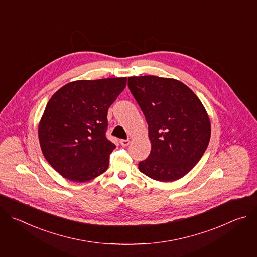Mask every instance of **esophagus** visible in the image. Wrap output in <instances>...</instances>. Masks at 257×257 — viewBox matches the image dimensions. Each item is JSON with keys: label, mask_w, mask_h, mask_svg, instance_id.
Returning <instances> with one entry per match:
<instances>
[{"label": "esophagus", "mask_w": 257, "mask_h": 257, "mask_svg": "<svg viewBox=\"0 0 257 257\" xmlns=\"http://www.w3.org/2000/svg\"><path fill=\"white\" fill-rule=\"evenodd\" d=\"M120 143H121V145H123V146H127V145L130 143V140H129V139H121V140H120Z\"/></svg>", "instance_id": "34e87169"}]
</instances>
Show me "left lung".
I'll return each instance as SVG.
<instances>
[{
	"instance_id": "1",
	"label": "left lung",
	"mask_w": 257,
	"mask_h": 257,
	"mask_svg": "<svg viewBox=\"0 0 257 257\" xmlns=\"http://www.w3.org/2000/svg\"><path fill=\"white\" fill-rule=\"evenodd\" d=\"M129 89L149 126L152 151L138 168L148 177L171 182L185 176L201 159L210 138V122L195 93L176 79L128 78Z\"/></svg>"
}]
</instances>
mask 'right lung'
<instances>
[{
	"mask_svg": "<svg viewBox=\"0 0 257 257\" xmlns=\"http://www.w3.org/2000/svg\"><path fill=\"white\" fill-rule=\"evenodd\" d=\"M127 78L78 80L49 100L39 126L42 152L64 178L89 181L106 171L116 145L106 136L107 109Z\"/></svg>",
	"mask_w": 257,
	"mask_h": 257,
	"instance_id": "add662e5",
	"label": "right lung"
}]
</instances>
